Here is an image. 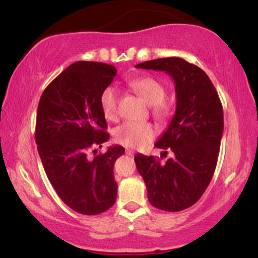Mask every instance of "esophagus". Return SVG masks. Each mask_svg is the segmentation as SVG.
<instances>
[{
  "label": "esophagus",
  "instance_id": "1",
  "mask_svg": "<svg viewBox=\"0 0 258 258\" xmlns=\"http://www.w3.org/2000/svg\"><path fill=\"white\" fill-rule=\"evenodd\" d=\"M125 154L128 155V156H130V157H134V155H135V151L130 150V149H126L125 150Z\"/></svg>",
  "mask_w": 258,
  "mask_h": 258
}]
</instances>
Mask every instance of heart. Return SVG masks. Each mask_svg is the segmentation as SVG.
<instances>
[{"label": "heart", "mask_w": 258, "mask_h": 258, "mask_svg": "<svg viewBox=\"0 0 258 258\" xmlns=\"http://www.w3.org/2000/svg\"><path fill=\"white\" fill-rule=\"evenodd\" d=\"M132 89L150 105L151 115L157 121H167L172 114L174 105L165 100V87L150 76L139 77L129 82ZM100 105L104 117L109 121L118 118V91L115 87H105L100 95ZM156 132L149 123L125 122L115 130V140L126 148H142L154 140Z\"/></svg>", "instance_id": "1"}]
</instances>
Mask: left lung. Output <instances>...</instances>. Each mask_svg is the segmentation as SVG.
<instances>
[{
  "mask_svg": "<svg viewBox=\"0 0 258 258\" xmlns=\"http://www.w3.org/2000/svg\"><path fill=\"white\" fill-rule=\"evenodd\" d=\"M136 68L161 70L175 81L176 112L155 147L171 157L165 163L136 155L148 200L157 209L184 210L201 199L216 169L223 134V108L213 82L200 67L179 57L157 58Z\"/></svg>",
  "mask_w": 258,
  "mask_h": 258,
  "instance_id": "8db88e82",
  "label": "left lung"
}]
</instances>
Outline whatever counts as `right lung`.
I'll return each mask as SVG.
<instances>
[{
	"mask_svg": "<svg viewBox=\"0 0 258 258\" xmlns=\"http://www.w3.org/2000/svg\"><path fill=\"white\" fill-rule=\"evenodd\" d=\"M116 73L111 64L75 62L49 83L38 102L35 141L44 171L59 199L83 215L104 213L117 196L114 164L124 148L89 157L109 139L100 95Z\"/></svg>",
	"mask_w": 258,
	"mask_h": 258,
	"instance_id": "right-lung-1",
	"label": "right lung"
}]
</instances>
